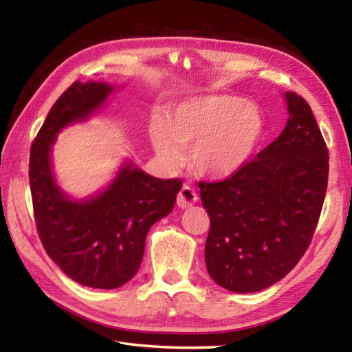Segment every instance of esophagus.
<instances>
[{"label": "esophagus", "mask_w": 352, "mask_h": 352, "mask_svg": "<svg viewBox=\"0 0 352 352\" xmlns=\"http://www.w3.org/2000/svg\"><path fill=\"white\" fill-rule=\"evenodd\" d=\"M197 199V192H195L194 188H190L189 184H183V188L177 195V205L180 208H188L190 205H194Z\"/></svg>", "instance_id": "34e87169"}]
</instances>
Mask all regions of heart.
<instances>
[{"label":"heart","instance_id":"heart-1","mask_svg":"<svg viewBox=\"0 0 352 352\" xmlns=\"http://www.w3.org/2000/svg\"><path fill=\"white\" fill-rule=\"evenodd\" d=\"M264 132L254 104L231 94H210L180 102L152 127V142L166 163L178 166L182 147H190L192 168L204 175L225 177L248 162Z\"/></svg>","mask_w":352,"mask_h":352}]
</instances>
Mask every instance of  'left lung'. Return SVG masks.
Listing matches in <instances>:
<instances>
[{
	"label": "left lung",
	"mask_w": 352,
	"mask_h": 352,
	"mask_svg": "<svg viewBox=\"0 0 352 352\" xmlns=\"http://www.w3.org/2000/svg\"><path fill=\"white\" fill-rule=\"evenodd\" d=\"M287 126L264 151L219 182H199L210 216L205 262L220 287H270L298 264L323 208L329 152L311 105L285 93Z\"/></svg>",
	"instance_id": "8db88e82"
}]
</instances>
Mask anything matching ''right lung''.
Instances as JSON below:
<instances>
[{
  "instance_id": "1",
  "label": "right lung",
  "mask_w": 352,
  "mask_h": 352,
  "mask_svg": "<svg viewBox=\"0 0 352 352\" xmlns=\"http://www.w3.org/2000/svg\"><path fill=\"white\" fill-rule=\"evenodd\" d=\"M113 87L74 82L51 107L29 155L34 219L50 258L76 283L116 289L132 279L144 254L146 236L175 205L180 178H155L126 164L98 197L73 201L54 182L50 151L56 135L83 121L105 102Z\"/></svg>"
}]
</instances>
